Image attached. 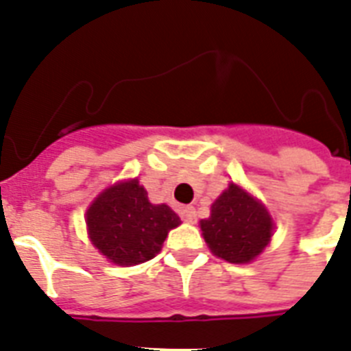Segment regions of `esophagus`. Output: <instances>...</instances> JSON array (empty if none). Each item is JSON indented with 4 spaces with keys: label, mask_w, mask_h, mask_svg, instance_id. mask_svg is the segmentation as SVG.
<instances>
[{
    "label": "esophagus",
    "mask_w": 351,
    "mask_h": 351,
    "mask_svg": "<svg viewBox=\"0 0 351 351\" xmlns=\"http://www.w3.org/2000/svg\"><path fill=\"white\" fill-rule=\"evenodd\" d=\"M180 215H182V219L186 220V222H189V224L197 222V209L191 208V206H187V208H182Z\"/></svg>",
    "instance_id": "34e87169"
}]
</instances>
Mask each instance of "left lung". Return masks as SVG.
<instances>
[{
	"instance_id": "8db88e82",
	"label": "left lung",
	"mask_w": 351,
	"mask_h": 351,
	"mask_svg": "<svg viewBox=\"0 0 351 351\" xmlns=\"http://www.w3.org/2000/svg\"><path fill=\"white\" fill-rule=\"evenodd\" d=\"M200 230L219 258L247 264L269 244L275 226L271 215L255 197L230 184L211 206V217L200 220Z\"/></svg>"
}]
</instances>
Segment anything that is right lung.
<instances>
[{"instance_id":"1","label":"right lung","mask_w":351,"mask_h":351,"mask_svg":"<svg viewBox=\"0 0 351 351\" xmlns=\"http://www.w3.org/2000/svg\"><path fill=\"white\" fill-rule=\"evenodd\" d=\"M90 242L117 266L154 258L180 217L165 204H151L138 178L118 182L95 198L85 215Z\"/></svg>"}]
</instances>
